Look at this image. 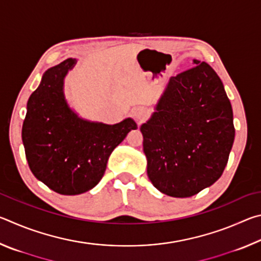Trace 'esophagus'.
I'll use <instances>...</instances> for the list:
<instances>
[{"instance_id":"34e87169","label":"esophagus","mask_w":261,"mask_h":261,"mask_svg":"<svg viewBox=\"0 0 261 261\" xmlns=\"http://www.w3.org/2000/svg\"><path fill=\"white\" fill-rule=\"evenodd\" d=\"M132 116H134L138 123L144 122V120H146L147 117V110L143 108V107H139V108H135L132 110Z\"/></svg>"}]
</instances>
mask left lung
<instances>
[{
    "label": "left lung",
    "instance_id": "left-lung-1",
    "mask_svg": "<svg viewBox=\"0 0 261 261\" xmlns=\"http://www.w3.org/2000/svg\"><path fill=\"white\" fill-rule=\"evenodd\" d=\"M171 77L151 120L141 125L147 176L159 191L187 198L222 175L235 127L223 84L205 62Z\"/></svg>",
    "mask_w": 261,
    "mask_h": 261
}]
</instances>
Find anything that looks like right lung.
<instances>
[{"mask_svg": "<svg viewBox=\"0 0 261 261\" xmlns=\"http://www.w3.org/2000/svg\"><path fill=\"white\" fill-rule=\"evenodd\" d=\"M76 62L68 59L45 72L28 101L21 130L31 171L53 191L65 196L94 188L114 148L137 129L131 118L114 125L91 123L68 107L63 78Z\"/></svg>", "mask_w": 261, "mask_h": 261, "instance_id": "add662e5", "label": "right lung"}]
</instances>
